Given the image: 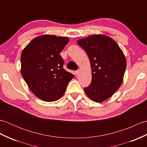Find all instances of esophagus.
<instances>
[{"instance_id":"esophagus-1","label":"esophagus","mask_w":147,"mask_h":147,"mask_svg":"<svg viewBox=\"0 0 147 147\" xmlns=\"http://www.w3.org/2000/svg\"><path fill=\"white\" fill-rule=\"evenodd\" d=\"M79 73H80V71H79V70L74 71V74H75V75H76V76H78V75Z\"/></svg>"}]
</instances>
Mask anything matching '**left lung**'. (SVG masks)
<instances>
[{
    "instance_id": "obj_1",
    "label": "left lung",
    "mask_w": 147,
    "mask_h": 147,
    "mask_svg": "<svg viewBox=\"0 0 147 147\" xmlns=\"http://www.w3.org/2000/svg\"><path fill=\"white\" fill-rule=\"evenodd\" d=\"M90 59L92 80L84 88L92 100L102 102L119 88L126 68V59L119 46L111 37L92 35L77 41Z\"/></svg>"
}]
</instances>
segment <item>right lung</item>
I'll return each instance as SVG.
<instances>
[{
    "label": "right lung",
    "instance_id": "right-lung-1",
    "mask_svg": "<svg viewBox=\"0 0 147 147\" xmlns=\"http://www.w3.org/2000/svg\"><path fill=\"white\" fill-rule=\"evenodd\" d=\"M67 37L43 35L33 38L23 50L21 73L34 95L45 102L57 100L64 94L73 74L65 71L60 52Z\"/></svg>",
    "mask_w": 147,
    "mask_h": 147
}]
</instances>
